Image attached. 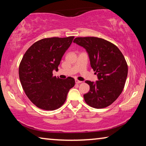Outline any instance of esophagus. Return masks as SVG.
<instances>
[{
    "label": "esophagus",
    "instance_id": "obj_1",
    "mask_svg": "<svg viewBox=\"0 0 146 146\" xmlns=\"http://www.w3.org/2000/svg\"><path fill=\"white\" fill-rule=\"evenodd\" d=\"M75 82L76 84H80V83H82V81H80V80H75Z\"/></svg>",
    "mask_w": 146,
    "mask_h": 146
}]
</instances>
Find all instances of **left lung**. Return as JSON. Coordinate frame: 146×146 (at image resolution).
Here are the masks:
<instances>
[{"mask_svg": "<svg viewBox=\"0 0 146 146\" xmlns=\"http://www.w3.org/2000/svg\"><path fill=\"white\" fill-rule=\"evenodd\" d=\"M73 42L87 51L91 67L98 77L95 82L85 81L90 87V91L84 95L85 102L96 109L108 107L124 88L128 72L124 56L117 46L103 38L77 37Z\"/></svg>", "mask_w": 146, "mask_h": 146, "instance_id": "left-lung-1", "label": "left lung"}]
</instances>
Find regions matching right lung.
Wrapping results in <instances>:
<instances>
[{
    "label": "right lung",
    "instance_id": "1",
    "mask_svg": "<svg viewBox=\"0 0 146 146\" xmlns=\"http://www.w3.org/2000/svg\"><path fill=\"white\" fill-rule=\"evenodd\" d=\"M74 36L43 38L35 42L24 54L19 69L21 85L36 107L55 110L64 104L75 79L53 76Z\"/></svg>",
    "mask_w": 146,
    "mask_h": 146
}]
</instances>
